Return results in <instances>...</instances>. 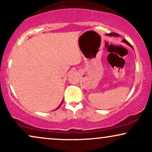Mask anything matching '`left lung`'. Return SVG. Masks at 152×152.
<instances>
[{
  "instance_id": "left-lung-1",
  "label": "left lung",
  "mask_w": 152,
  "mask_h": 152,
  "mask_svg": "<svg viewBox=\"0 0 152 152\" xmlns=\"http://www.w3.org/2000/svg\"><path fill=\"white\" fill-rule=\"evenodd\" d=\"M107 35H109V36H115V37L119 36V35L117 34V33H109V34H107ZM122 41H123L124 42H125L126 45H129V46L131 47V48L133 50V47H132V45H131V44H130V43H129V42H128V41H127L126 40H123Z\"/></svg>"
}]
</instances>
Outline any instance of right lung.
<instances>
[{
  "mask_svg": "<svg viewBox=\"0 0 152 152\" xmlns=\"http://www.w3.org/2000/svg\"><path fill=\"white\" fill-rule=\"evenodd\" d=\"M63 101H64V100H62V102H61V104H60V105H59V106H58V107H57V108H56V110H57V109H58V107H60V106H61V104H62V102H63Z\"/></svg>",
  "mask_w": 152,
  "mask_h": 152,
  "instance_id": "add662e5",
  "label": "right lung"
}]
</instances>
